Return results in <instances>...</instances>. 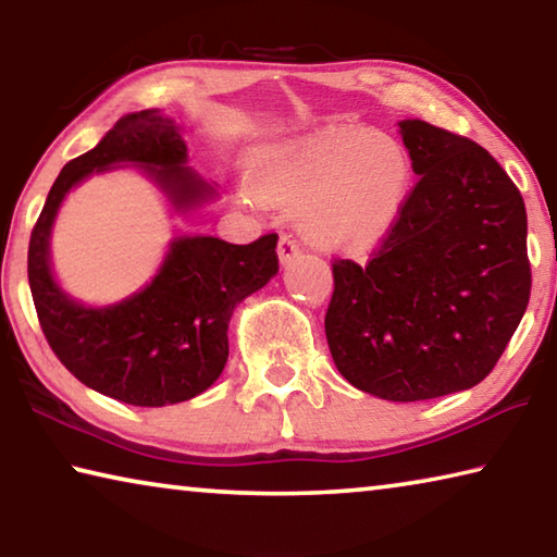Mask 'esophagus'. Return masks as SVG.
Returning a JSON list of instances; mask_svg holds the SVG:
<instances>
[{
  "mask_svg": "<svg viewBox=\"0 0 557 557\" xmlns=\"http://www.w3.org/2000/svg\"><path fill=\"white\" fill-rule=\"evenodd\" d=\"M299 252H301V248H299V243L295 240V235L282 233L280 235V243H277V256H280L282 265H287V262L295 260Z\"/></svg>",
  "mask_w": 557,
  "mask_h": 557,
  "instance_id": "esophagus-1",
  "label": "esophagus"
}]
</instances>
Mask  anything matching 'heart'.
Wrapping results in <instances>:
<instances>
[{"mask_svg": "<svg viewBox=\"0 0 557 557\" xmlns=\"http://www.w3.org/2000/svg\"><path fill=\"white\" fill-rule=\"evenodd\" d=\"M252 191L280 209H301V231L324 248H369L388 233L412 186V159L385 132L329 127L265 149Z\"/></svg>", "mask_w": 557, "mask_h": 557, "instance_id": "1", "label": "heart"}]
</instances>
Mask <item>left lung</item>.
<instances>
[{
    "mask_svg": "<svg viewBox=\"0 0 557 557\" xmlns=\"http://www.w3.org/2000/svg\"><path fill=\"white\" fill-rule=\"evenodd\" d=\"M418 184L366 265L334 258L324 329L338 373L393 403L482 383L531 297L525 206L471 139L400 122Z\"/></svg>",
    "mask_w": 557,
    "mask_h": 557,
    "instance_id": "obj_1",
    "label": "left lung"
}]
</instances>
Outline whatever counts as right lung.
Wrapping results in <instances>:
<instances>
[{
  "label": "right lung",
  "instance_id": "1",
  "mask_svg": "<svg viewBox=\"0 0 557 557\" xmlns=\"http://www.w3.org/2000/svg\"><path fill=\"white\" fill-rule=\"evenodd\" d=\"M143 164L176 209L213 188L186 162L174 120L159 110L122 115L100 145L71 159L55 178L29 240V287L51 351L75 379L108 398L162 408L211 388L228 361V322L238 301L277 272V233L248 245L211 235L178 238L159 275L135 297L106 309L75 305L49 268V235L69 188L112 164Z\"/></svg>",
  "mask_w": 557,
  "mask_h": 557
}]
</instances>
